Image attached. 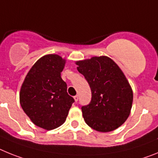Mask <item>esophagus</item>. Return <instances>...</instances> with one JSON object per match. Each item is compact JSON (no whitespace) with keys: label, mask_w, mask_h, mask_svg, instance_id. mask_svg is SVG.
I'll list each match as a JSON object with an SVG mask.
<instances>
[{"label":"esophagus","mask_w":158,"mask_h":158,"mask_svg":"<svg viewBox=\"0 0 158 158\" xmlns=\"http://www.w3.org/2000/svg\"><path fill=\"white\" fill-rule=\"evenodd\" d=\"M74 99H75V102H77L78 100H79V96H78V95L74 96Z\"/></svg>","instance_id":"34e87169"}]
</instances>
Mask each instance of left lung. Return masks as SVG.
<instances>
[{
  "label": "left lung",
  "instance_id": "obj_1",
  "mask_svg": "<svg viewBox=\"0 0 158 158\" xmlns=\"http://www.w3.org/2000/svg\"><path fill=\"white\" fill-rule=\"evenodd\" d=\"M91 90V101L82 106L85 123L98 132L121 127L132 108L133 90L126 75L113 60L94 56L75 62Z\"/></svg>",
  "mask_w": 158,
  "mask_h": 158
}]
</instances>
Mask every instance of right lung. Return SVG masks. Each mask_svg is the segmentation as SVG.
<instances>
[{
    "mask_svg": "<svg viewBox=\"0 0 158 158\" xmlns=\"http://www.w3.org/2000/svg\"><path fill=\"white\" fill-rule=\"evenodd\" d=\"M65 64V59L59 55L42 56L29 70L20 87L22 109L33 124L46 130L65 123L75 101L61 78Z\"/></svg>",
    "mask_w": 158,
    "mask_h": 158,
    "instance_id": "obj_1",
    "label": "right lung"
}]
</instances>
